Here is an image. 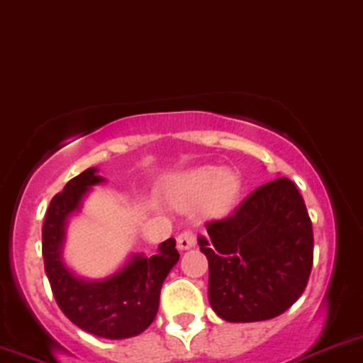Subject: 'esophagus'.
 Instances as JSON below:
<instances>
[{"label":"esophagus","instance_id":"obj_1","mask_svg":"<svg viewBox=\"0 0 363 363\" xmlns=\"http://www.w3.org/2000/svg\"><path fill=\"white\" fill-rule=\"evenodd\" d=\"M196 244V237L191 230H184L181 235L177 237V247L179 251H186V250H191L193 246Z\"/></svg>","mask_w":363,"mask_h":363}]
</instances>
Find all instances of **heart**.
<instances>
[{"mask_svg":"<svg viewBox=\"0 0 363 363\" xmlns=\"http://www.w3.org/2000/svg\"><path fill=\"white\" fill-rule=\"evenodd\" d=\"M237 193V175L218 167H202L186 172L179 175L168 189V196L174 205L191 207L202 202L203 211L212 216L226 214L235 202Z\"/></svg>","mask_w":363,"mask_h":363,"instance_id":"heart-1","label":"heart"}]
</instances>
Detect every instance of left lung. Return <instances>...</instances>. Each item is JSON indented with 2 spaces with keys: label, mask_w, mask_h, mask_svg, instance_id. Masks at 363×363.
<instances>
[{
  "label": "left lung",
  "mask_w": 363,
  "mask_h": 363,
  "mask_svg": "<svg viewBox=\"0 0 363 363\" xmlns=\"http://www.w3.org/2000/svg\"><path fill=\"white\" fill-rule=\"evenodd\" d=\"M199 237L208 259V302L232 323L272 320L303 294L313 269V225L290 179L259 186L232 216Z\"/></svg>",
  "instance_id": "obj_1"
}]
</instances>
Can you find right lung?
Masks as SVG:
<instances>
[{
    "label": "right lung",
    "instance_id": "1",
    "mask_svg": "<svg viewBox=\"0 0 363 363\" xmlns=\"http://www.w3.org/2000/svg\"><path fill=\"white\" fill-rule=\"evenodd\" d=\"M96 172V168H87L68 181L47 208L42 228L45 274L57 306L77 327L104 339L135 337L155 321L161 286L179 262V252L175 239H168L160 244L156 255H133L123 269L105 279L75 276L61 256L65 228L87 191L105 181Z\"/></svg>",
    "mask_w": 363,
    "mask_h": 363
}]
</instances>
